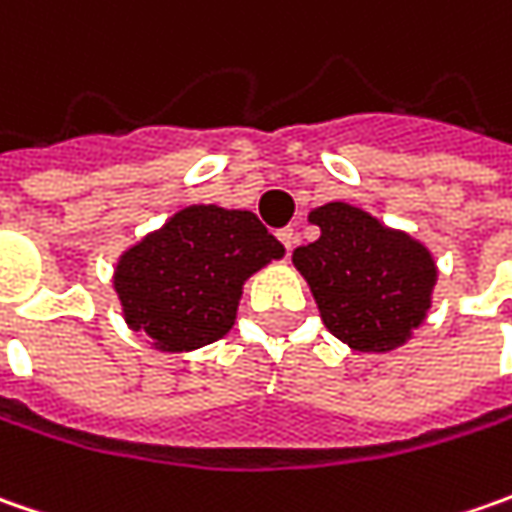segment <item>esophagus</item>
I'll use <instances>...</instances> for the list:
<instances>
[{
	"mask_svg": "<svg viewBox=\"0 0 512 512\" xmlns=\"http://www.w3.org/2000/svg\"><path fill=\"white\" fill-rule=\"evenodd\" d=\"M276 236H279V242H282L287 250H293V247H296V230H293V227H282Z\"/></svg>",
	"mask_w": 512,
	"mask_h": 512,
	"instance_id": "esophagus-1",
	"label": "esophagus"
}]
</instances>
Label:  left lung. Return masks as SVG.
Masks as SVG:
<instances>
[{
	"label": "left lung",
	"mask_w": 512,
	"mask_h": 512,
	"mask_svg": "<svg viewBox=\"0 0 512 512\" xmlns=\"http://www.w3.org/2000/svg\"><path fill=\"white\" fill-rule=\"evenodd\" d=\"M319 239L293 250L325 327L359 353L402 347L424 325L439 267L424 242L347 202L307 213Z\"/></svg>",
	"instance_id": "left-lung-1"
}]
</instances>
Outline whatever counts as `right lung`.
<instances>
[{
  "label": "right lung",
  "instance_id": "obj_1",
  "mask_svg": "<svg viewBox=\"0 0 512 512\" xmlns=\"http://www.w3.org/2000/svg\"><path fill=\"white\" fill-rule=\"evenodd\" d=\"M282 256L256 213L187 205L119 256L113 290L153 350L190 353L230 333L247 279Z\"/></svg>",
  "mask_w": 512,
  "mask_h": 512
}]
</instances>
